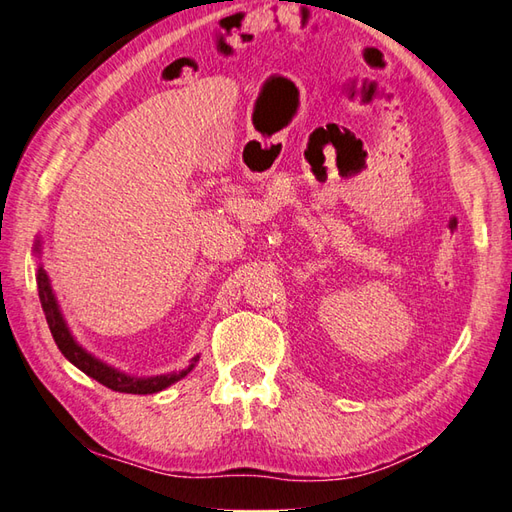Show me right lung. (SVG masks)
Segmentation results:
<instances>
[{
  "mask_svg": "<svg viewBox=\"0 0 512 512\" xmlns=\"http://www.w3.org/2000/svg\"><path fill=\"white\" fill-rule=\"evenodd\" d=\"M39 239H37V246L35 250L39 253ZM37 288H39V299H41V308L46 312V321H48V328L52 332V339L57 343V347L61 350V354L68 358V361L79 367L83 374H88L90 378L99 380L101 385L110 387L112 391H121V394H156V391L167 389L169 385L178 383L180 378L187 376L191 369L198 363L200 356H195L189 367L180 369V372H173V374H165V376H149V378H138V376H129L121 369H116L112 365H107L99 358L92 356L90 352H85L83 347L74 341V336L68 330V323H65L63 314L59 310V303L57 297H54L52 286H50V279L48 273L43 270V266L37 268Z\"/></svg>",
  "mask_w": 512,
  "mask_h": 512,
  "instance_id": "add662e5",
  "label": "right lung"
}]
</instances>
